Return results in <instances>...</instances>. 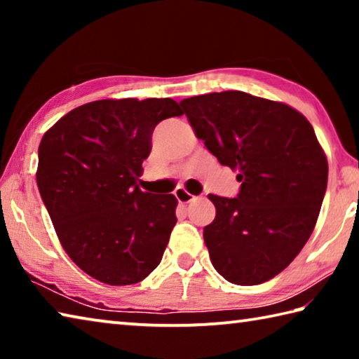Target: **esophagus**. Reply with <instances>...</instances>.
Returning a JSON list of instances; mask_svg holds the SVG:
<instances>
[{"instance_id": "obj_1", "label": "esophagus", "mask_w": 359, "mask_h": 359, "mask_svg": "<svg viewBox=\"0 0 359 359\" xmlns=\"http://www.w3.org/2000/svg\"><path fill=\"white\" fill-rule=\"evenodd\" d=\"M174 194H175V198H177V201L182 203V204H188V203H191L193 199H194L193 194L188 193L185 188H177Z\"/></svg>"}]
</instances>
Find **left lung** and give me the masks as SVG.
Segmentation results:
<instances>
[{
    "instance_id": "8db88e82",
    "label": "left lung",
    "mask_w": 359,
    "mask_h": 359,
    "mask_svg": "<svg viewBox=\"0 0 359 359\" xmlns=\"http://www.w3.org/2000/svg\"><path fill=\"white\" fill-rule=\"evenodd\" d=\"M205 149L238 171L236 198L209 194L217 214L204 242L218 274L258 285L287 267L317 223L327 160L309 120L283 102L238 90L182 100Z\"/></svg>"
}]
</instances>
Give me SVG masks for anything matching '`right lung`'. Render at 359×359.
<instances>
[{
  "mask_svg": "<svg viewBox=\"0 0 359 359\" xmlns=\"http://www.w3.org/2000/svg\"><path fill=\"white\" fill-rule=\"evenodd\" d=\"M171 98L101 100L72 109L39 144L36 182L65 252L107 285L144 280L160 264L177 217L174 194L137 182Z\"/></svg>",
  "mask_w": 359,
  "mask_h": 359,
  "instance_id": "add662e5",
  "label": "right lung"
}]
</instances>
